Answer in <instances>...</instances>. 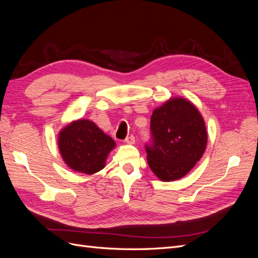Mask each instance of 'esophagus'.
<instances>
[{"instance_id": "esophagus-1", "label": "esophagus", "mask_w": 258, "mask_h": 258, "mask_svg": "<svg viewBox=\"0 0 258 258\" xmlns=\"http://www.w3.org/2000/svg\"><path fill=\"white\" fill-rule=\"evenodd\" d=\"M124 142L128 143V144H135V143H136V139H135V136L130 135L129 137H127L126 139H124Z\"/></svg>"}]
</instances>
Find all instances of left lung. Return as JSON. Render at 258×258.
Masks as SVG:
<instances>
[{
    "label": "left lung",
    "instance_id": "left-lung-1",
    "mask_svg": "<svg viewBox=\"0 0 258 258\" xmlns=\"http://www.w3.org/2000/svg\"><path fill=\"white\" fill-rule=\"evenodd\" d=\"M208 135L204 118L189 101L169 100L151 117L147 163L165 182L186 175L205 153Z\"/></svg>",
    "mask_w": 258,
    "mask_h": 258
}]
</instances>
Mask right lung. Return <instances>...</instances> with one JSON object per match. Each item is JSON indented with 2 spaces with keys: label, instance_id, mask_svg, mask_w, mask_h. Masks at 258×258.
Returning a JSON list of instances; mask_svg holds the SVG:
<instances>
[{
  "label": "right lung",
  "instance_id": "add662e5",
  "mask_svg": "<svg viewBox=\"0 0 258 258\" xmlns=\"http://www.w3.org/2000/svg\"><path fill=\"white\" fill-rule=\"evenodd\" d=\"M58 140L61 156L67 165L86 174L103 169L107 154L115 146L111 137L87 119L70 123L60 132Z\"/></svg>",
  "mask_w": 258,
  "mask_h": 258
}]
</instances>
